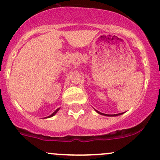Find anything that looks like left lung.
Masks as SVG:
<instances>
[{"label":"left lung","instance_id":"8db88e82","mask_svg":"<svg viewBox=\"0 0 160 160\" xmlns=\"http://www.w3.org/2000/svg\"><path fill=\"white\" fill-rule=\"evenodd\" d=\"M96 111L98 113H99V114H103V115H106V116H117V115H119V114H102V113L99 112V111Z\"/></svg>","mask_w":160,"mask_h":160}]
</instances>
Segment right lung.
<instances>
[{"label": "right lung", "mask_w": 160, "mask_h": 160, "mask_svg": "<svg viewBox=\"0 0 160 160\" xmlns=\"http://www.w3.org/2000/svg\"><path fill=\"white\" fill-rule=\"evenodd\" d=\"M59 111V109H57V110H56V111H54V112H53V113H52V114H51V115H50V116H49V117H47V118H50V117H52V116H53V115H54V114H56V112H57V111Z\"/></svg>", "instance_id": "1"}]
</instances>
